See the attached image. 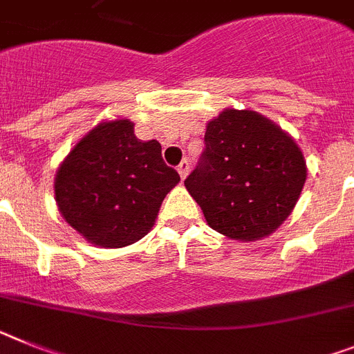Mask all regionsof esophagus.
Listing matches in <instances>:
<instances>
[{
    "instance_id": "esophagus-1",
    "label": "esophagus",
    "mask_w": 354,
    "mask_h": 354,
    "mask_svg": "<svg viewBox=\"0 0 354 354\" xmlns=\"http://www.w3.org/2000/svg\"><path fill=\"white\" fill-rule=\"evenodd\" d=\"M177 171L183 179H186V175L189 174V162L188 161H183L179 166H177Z\"/></svg>"
}]
</instances>
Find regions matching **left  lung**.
<instances>
[{"instance_id":"left-lung-1","label":"left lung","mask_w":354,"mask_h":354,"mask_svg":"<svg viewBox=\"0 0 354 354\" xmlns=\"http://www.w3.org/2000/svg\"><path fill=\"white\" fill-rule=\"evenodd\" d=\"M206 150L184 186L211 229L240 241L268 236L288 218L306 161L283 129L254 111L225 109L206 127Z\"/></svg>"}]
</instances>
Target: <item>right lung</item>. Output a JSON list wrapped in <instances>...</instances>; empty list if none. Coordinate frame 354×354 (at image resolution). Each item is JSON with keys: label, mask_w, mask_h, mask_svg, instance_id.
I'll list each match as a JSON object with an SVG mask.
<instances>
[{"label": "right lung", "mask_w": 354, "mask_h": 354, "mask_svg": "<svg viewBox=\"0 0 354 354\" xmlns=\"http://www.w3.org/2000/svg\"><path fill=\"white\" fill-rule=\"evenodd\" d=\"M159 141H141L131 120L102 122L68 153L55 175L60 214L89 243L109 249L141 240L166 193L179 183Z\"/></svg>", "instance_id": "right-lung-1"}]
</instances>
